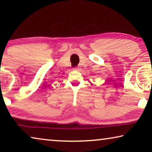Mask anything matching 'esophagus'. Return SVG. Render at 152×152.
<instances>
[{
  "label": "esophagus",
  "instance_id": "obj_1",
  "mask_svg": "<svg viewBox=\"0 0 152 152\" xmlns=\"http://www.w3.org/2000/svg\"><path fill=\"white\" fill-rule=\"evenodd\" d=\"M74 70H77V71H78V70H79V69H78V68H74Z\"/></svg>",
  "mask_w": 152,
  "mask_h": 152
}]
</instances>
